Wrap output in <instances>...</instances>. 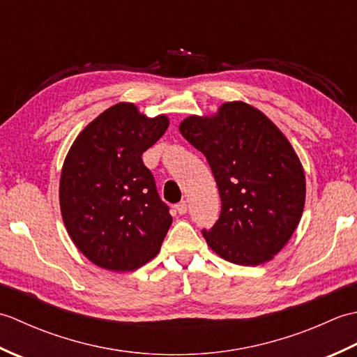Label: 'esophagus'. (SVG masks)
<instances>
[{
    "label": "esophagus",
    "mask_w": 357,
    "mask_h": 357,
    "mask_svg": "<svg viewBox=\"0 0 357 357\" xmlns=\"http://www.w3.org/2000/svg\"><path fill=\"white\" fill-rule=\"evenodd\" d=\"M187 207H188L187 201H181L178 206H176V211H178L179 215H185L187 213Z\"/></svg>",
    "instance_id": "1"
}]
</instances>
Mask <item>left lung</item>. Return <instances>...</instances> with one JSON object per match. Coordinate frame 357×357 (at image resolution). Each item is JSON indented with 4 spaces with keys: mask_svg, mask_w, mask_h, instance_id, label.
<instances>
[{
    "mask_svg": "<svg viewBox=\"0 0 357 357\" xmlns=\"http://www.w3.org/2000/svg\"><path fill=\"white\" fill-rule=\"evenodd\" d=\"M207 158L221 196V215L202 230L207 245L238 265L271 261L298 227L305 206V173L287 136L253 105L224 102L210 116L179 124Z\"/></svg>",
    "mask_w": 357,
    "mask_h": 357,
    "instance_id": "1",
    "label": "left lung"
}]
</instances>
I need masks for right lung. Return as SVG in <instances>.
I'll list each match as a JSON object with an SVG mask.
<instances>
[{
    "label": "right lung",
    "mask_w": 357,
    "mask_h": 357,
    "mask_svg": "<svg viewBox=\"0 0 357 357\" xmlns=\"http://www.w3.org/2000/svg\"><path fill=\"white\" fill-rule=\"evenodd\" d=\"M169 118H149L133 102L104 110L77 136L59 179V207L73 244L90 262L133 271L153 259L172 225L142 153Z\"/></svg>",
    "instance_id": "1"
}]
</instances>
